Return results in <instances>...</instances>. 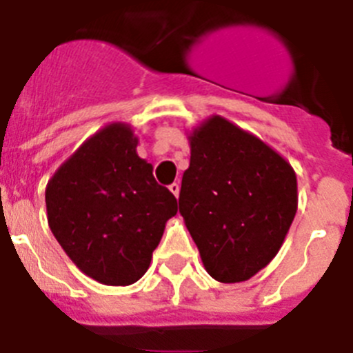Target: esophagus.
Wrapping results in <instances>:
<instances>
[{
  "label": "esophagus",
  "instance_id": "esophagus-1",
  "mask_svg": "<svg viewBox=\"0 0 353 353\" xmlns=\"http://www.w3.org/2000/svg\"><path fill=\"white\" fill-rule=\"evenodd\" d=\"M168 190H170V192H172L174 195H176V199L179 197V190H181V186H179V183H172V185L168 186Z\"/></svg>",
  "mask_w": 353,
  "mask_h": 353
}]
</instances>
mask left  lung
<instances>
[{
  "label": "left lung",
  "mask_w": 353,
  "mask_h": 353,
  "mask_svg": "<svg viewBox=\"0 0 353 353\" xmlns=\"http://www.w3.org/2000/svg\"><path fill=\"white\" fill-rule=\"evenodd\" d=\"M183 214L208 274L243 283L283 247L299 208L296 174L286 158L220 115L188 133Z\"/></svg>",
  "instance_id": "1"
}]
</instances>
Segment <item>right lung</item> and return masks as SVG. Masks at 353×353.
I'll list each match as a JSON object with an SVG mask.
<instances>
[{"label":"right lung","instance_id":"add662e5","mask_svg":"<svg viewBox=\"0 0 353 353\" xmlns=\"http://www.w3.org/2000/svg\"><path fill=\"white\" fill-rule=\"evenodd\" d=\"M133 125L112 122L88 137L46 186L48 223L63 252L106 286L147 272L177 201L137 152Z\"/></svg>","mask_w":353,"mask_h":353}]
</instances>
